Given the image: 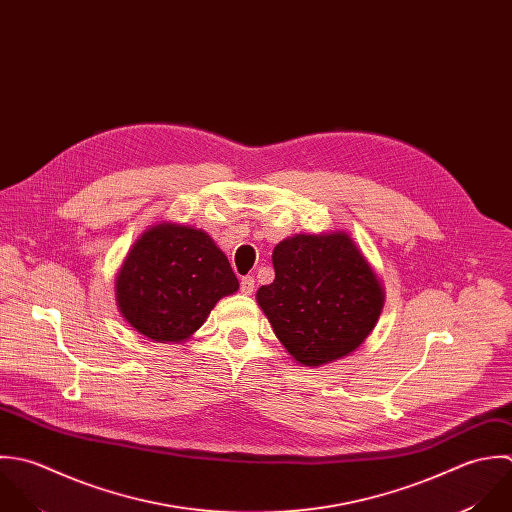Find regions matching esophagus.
Segmentation results:
<instances>
[{
  "mask_svg": "<svg viewBox=\"0 0 512 512\" xmlns=\"http://www.w3.org/2000/svg\"><path fill=\"white\" fill-rule=\"evenodd\" d=\"M240 292L246 294V296H250L254 292V278L252 276H244L240 280Z\"/></svg>",
  "mask_w": 512,
  "mask_h": 512,
  "instance_id": "esophagus-1",
  "label": "esophagus"
}]
</instances>
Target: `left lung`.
I'll return each mask as SVG.
<instances>
[{
    "label": "left lung",
    "instance_id": "left-lung-1",
    "mask_svg": "<svg viewBox=\"0 0 512 512\" xmlns=\"http://www.w3.org/2000/svg\"><path fill=\"white\" fill-rule=\"evenodd\" d=\"M272 264L276 278L256 292V302L296 363H332L369 338L385 288L347 232L288 236L276 244Z\"/></svg>",
    "mask_w": 512,
    "mask_h": 512
}]
</instances>
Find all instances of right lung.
Wrapping results in <instances>:
<instances>
[{
  "label": "right lung",
  "mask_w": 512,
  "mask_h": 512,
  "mask_svg": "<svg viewBox=\"0 0 512 512\" xmlns=\"http://www.w3.org/2000/svg\"><path fill=\"white\" fill-rule=\"evenodd\" d=\"M238 288L226 254L208 232L163 220L131 246L115 276V302L123 320L147 340L182 343L218 300Z\"/></svg>",
  "instance_id": "obj_1"
}]
</instances>
